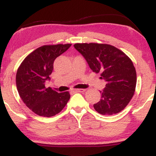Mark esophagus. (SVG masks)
<instances>
[{
	"instance_id": "1",
	"label": "esophagus",
	"mask_w": 156,
	"mask_h": 156,
	"mask_svg": "<svg viewBox=\"0 0 156 156\" xmlns=\"http://www.w3.org/2000/svg\"><path fill=\"white\" fill-rule=\"evenodd\" d=\"M86 89H73V92H85Z\"/></svg>"
}]
</instances>
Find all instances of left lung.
<instances>
[{"mask_svg":"<svg viewBox=\"0 0 156 156\" xmlns=\"http://www.w3.org/2000/svg\"><path fill=\"white\" fill-rule=\"evenodd\" d=\"M74 48L83 56L93 72L101 73L106 85L94 108L103 115L122 111L133 98L136 73L129 57L118 48L107 44L77 43Z\"/></svg>","mask_w":156,"mask_h":156,"instance_id":"8db88e82","label":"left lung"}]
</instances>
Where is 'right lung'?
Listing matches in <instances>:
<instances>
[{
	"instance_id": "1",
	"label": "right lung",
	"mask_w": 156,
	"mask_h": 156,
	"mask_svg": "<svg viewBox=\"0 0 156 156\" xmlns=\"http://www.w3.org/2000/svg\"><path fill=\"white\" fill-rule=\"evenodd\" d=\"M71 44L44 45L30 53L21 63L16 75V85L23 103L33 112L50 117L58 114L70 98L68 92L58 93L45 82L51 80L53 62Z\"/></svg>"
}]
</instances>
